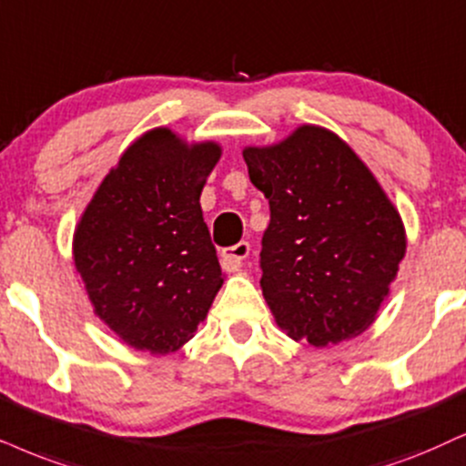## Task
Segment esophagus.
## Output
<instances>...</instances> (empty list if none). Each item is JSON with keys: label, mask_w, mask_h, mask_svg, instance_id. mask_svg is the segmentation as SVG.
<instances>
[{"label": "esophagus", "mask_w": 466, "mask_h": 466, "mask_svg": "<svg viewBox=\"0 0 466 466\" xmlns=\"http://www.w3.org/2000/svg\"><path fill=\"white\" fill-rule=\"evenodd\" d=\"M247 256H249V243H245V240H240L238 245L234 247H228V249H223L221 253V267L226 270H240L245 267V260Z\"/></svg>", "instance_id": "esophagus-1"}]
</instances>
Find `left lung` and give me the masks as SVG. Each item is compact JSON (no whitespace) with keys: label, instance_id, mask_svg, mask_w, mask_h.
I'll list each match as a JSON object with an SVG mask.
<instances>
[{"label":"left lung","instance_id":"1","mask_svg":"<svg viewBox=\"0 0 466 466\" xmlns=\"http://www.w3.org/2000/svg\"><path fill=\"white\" fill-rule=\"evenodd\" d=\"M243 158L270 206L260 286L277 327L318 349L361 335L406 253L396 206L329 128L301 125Z\"/></svg>","mask_w":466,"mask_h":466}]
</instances>
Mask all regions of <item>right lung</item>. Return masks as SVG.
<instances>
[{
  "mask_svg": "<svg viewBox=\"0 0 466 466\" xmlns=\"http://www.w3.org/2000/svg\"><path fill=\"white\" fill-rule=\"evenodd\" d=\"M217 141L144 133L109 169L75 228V268L94 314L135 350L169 355L204 322L223 284L199 196Z\"/></svg>",
  "mask_w": 466,
  "mask_h": 466,
  "instance_id": "add662e5",
  "label": "right lung"
}]
</instances>
